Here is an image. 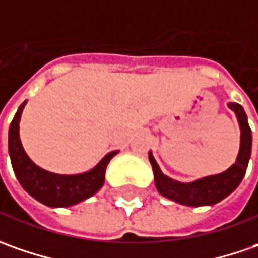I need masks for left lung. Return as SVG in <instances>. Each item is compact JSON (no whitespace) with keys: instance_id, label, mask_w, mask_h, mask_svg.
Instances as JSON below:
<instances>
[{"instance_id":"left-lung-1","label":"left lung","mask_w":258,"mask_h":258,"mask_svg":"<svg viewBox=\"0 0 258 258\" xmlns=\"http://www.w3.org/2000/svg\"><path fill=\"white\" fill-rule=\"evenodd\" d=\"M228 108L235 112V117L240 124L241 137H240V151H238L237 160L224 173L203 177L191 182L175 181L163 174L151 151L148 153L157 190L161 196H164L165 199H170L178 204L190 206V207L213 206L223 199H226L227 196H230L240 185L243 177L245 175V170H247L250 156H251L253 137H251V130L248 125L244 108L237 102H228Z\"/></svg>"}]
</instances>
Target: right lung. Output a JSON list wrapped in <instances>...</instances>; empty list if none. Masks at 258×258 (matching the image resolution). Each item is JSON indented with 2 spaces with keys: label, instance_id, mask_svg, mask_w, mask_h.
<instances>
[{
  "label": "right lung",
  "instance_id": "1",
  "mask_svg": "<svg viewBox=\"0 0 258 258\" xmlns=\"http://www.w3.org/2000/svg\"><path fill=\"white\" fill-rule=\"evenodd\" d=\"M24 101L15 112L8 131V153L13 170L23 188L35 200L48 207H70L90 199L100 190L105 180V168L118 151H111L93 170L83 174L64 175L49 173L41 168L27 156L20 140V120Z\"/></svg>",
  "mask_w": 258,
  "mask_h": 258
}]
</instances>
